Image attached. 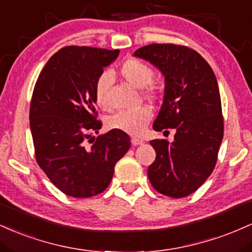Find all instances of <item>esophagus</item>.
<instances>
[{"label": "esophagus", "mask_w": 252, "mask_h": 252, "mask_svg": "<svg viewBox=\"0 0 252 252\" xmlns=\"http://www.w3.org/2000/svg\"><path fill=\"white\" fill-rule=\"evenodd\" d=\"M131 143H132V145H133V146H138V145H140V144H143L144 141L141 139H138V138H132Z\"/></svg>", "instance_id": "1"}]
</instances>
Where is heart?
Segmentation results:
<instances>
[{
  "instance_id": "b5f03b06",
  "label": "heart",
  "mask_w": 252,
  "mask_h": 252,
  "mask_svg": "<svg viewBox=\"0 0 252 252\" xmlns=\"http://www.w3.org/2000/svg\"><path fill=\"white\" fill-rule=\"evenodd\" d=\"M118 73L127 83L133 86L134 88L141 89V94L145 97L152 100L159 97L162 89L157 82L152 80L155 76L154 69L144 62L135 58L126 59L119 65ZM109 84H111V78L107 72L101 73L94 83L95 103L104 111L109 108L108 97H107ZM152 117H154L152 109L148 106H143L134 111H124L112 115L107 120V126L112 129L126 132L132 135H141L150 121L152 120Z\"/></svg>"
}]
</instances>
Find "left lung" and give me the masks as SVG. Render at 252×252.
<instances>
[{
    "instance_id": "8db88e82",
    "label": "left lung",
    "mask_w": 252,
    "mask_h": 252,
    "mask_svg": "<svg viewBox=\"0 0 252 252\" xmlns=\"http://www.w3.org/2000/svg\"><path fill=\"white\" fill-rule=\"evenodd\" d=\"M134 56L151 62L165 76L163 106L154 129H176L174 143L150 141L156 159L148 169L149 180L158 193L188 196L214 170L224 135L216 75L200 53L185 45L150 44Z\"/></svg>"
}]
</instances>
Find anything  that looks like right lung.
<instances>
[{
	"mask_svg": "<svg viewBox=\"0 0 252 252\" xmlns=\"http://www.w3.org/2000/svg\"><path fill=\"white\" fill-rule=\"evenodd\" d=\"M118 55L119 50L62 47L35 82L30 125L36 163L69 196L102 193L111 183L115 164L131 146L123 131L111 129L94 137L102 127L94 106V83Z\"/></svg>",
	"mask_w": 252,
	"mask_h": 252,
	"instance_id": "add662e5",
	"label": "right lung"
}]
</instances>
